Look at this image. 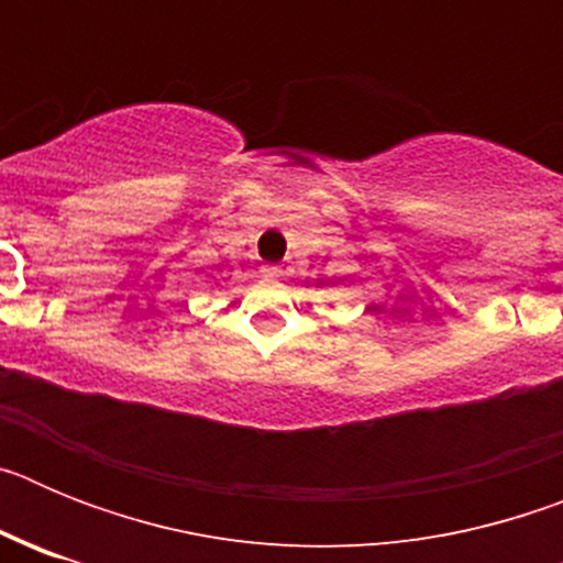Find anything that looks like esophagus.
<instances>
[{"label":"esophagus","mask_w":563,"mask_h":563,"mask_svg":"<svg viewBox=\"0 0 563 563\" xmlns=\"http://www.w3.org/2000/svg\"><path fill=\"white\" fill-rule=\"evenodd\" d=\"M262 271H265L267 276H276V278H282V276H287V273H290V271H287V265H282V262H278V265H265Z\"/></svg>","instance_id":"1"}]
</instances>
